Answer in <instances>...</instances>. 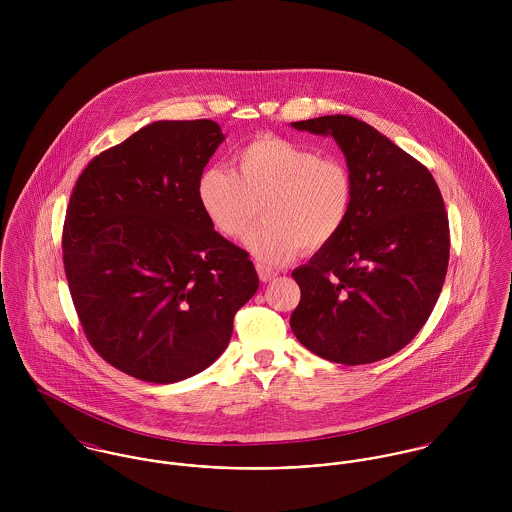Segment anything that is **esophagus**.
<instances>
[{
	"instance_id": "esophagus-1",
	"label": "esophagus",
	"mask_w": 512,
	"mask_h": 512,
	"mask_svg": "<svg viewBox=\"0 0 512 512\" xmlns=\"http://www.w3.org/2000/svg\"><path fill=\"white\" fill-rule=\"evenodd\" d=\"M256 270H258V276L262 282H272L278 278V272L266 264H256Z\"/></svg>"
}]
</instances>
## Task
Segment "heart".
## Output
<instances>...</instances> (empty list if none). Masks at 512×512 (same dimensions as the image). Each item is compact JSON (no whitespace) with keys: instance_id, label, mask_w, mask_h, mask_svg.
I'll return each mask as SVG.
<instances>
[{"instance_id":"b5f03b06","label":"heart","mask_w":512,"mask_h":512,"mask_svg":"<svg viewBox=\"0 0 512 512\" xmlns=\"http://www.w3.org/2000/svg\"><path fill=\"white\" fill-rule=\"evenodd\" d=\"M197 199L222 236L242 240L258 213L264 220L248 248L264 262L280 264L303 248L327 246L351 215L355 185L337 157L280 136H258L234 153V171L213 165L197 183Z\"/></svg>"}]
</instances>
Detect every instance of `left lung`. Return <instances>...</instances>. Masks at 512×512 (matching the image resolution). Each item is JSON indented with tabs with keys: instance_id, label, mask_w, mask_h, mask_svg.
I'll list each match as a JSON object with an SVG mask.
<instances>
[{
	"instance_id": "1",
	"label": "left lung",
	"mask_w": 512,
	"mask_h": 512,
	"mask_svg": "<svg viewBox=\"0 0 512 512\" xmlns=\"http://www.w3.org/2000/svg\"><path fill=\"white\" fill-rule=\"evenodd\" d=\"M293 128L333 136L355 185L343 230L293 270V335L321 359L368 365L404 349L428 321L449 262V222L426 165L353 116Z\"/></svg>"
}]
</instances>
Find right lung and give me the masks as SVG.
Listing matches in <instances>:
<instances>
[{"label":"right lung","mask_w":512,"mask_h":512,"mask_svg":"<svg viewBox=\"0 0 512 512\" xmlns=\"http://www.w3.org/2000/svg\"><path fill=\"white\" fill-rule=\"evenodd\" d=\"M213 120H161L96 155L76 179L63 262L82 331L108 365L146 382L213 365L258 290L250 254L213 228L199 177Z\"/></svg>","instance_id":"add662e5"}]
</instances>
